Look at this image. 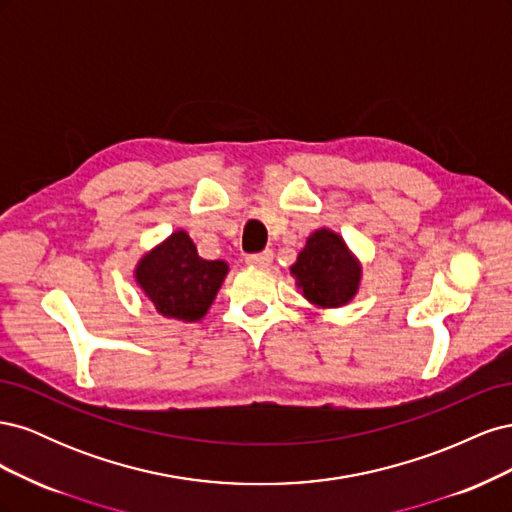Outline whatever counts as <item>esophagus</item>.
Segmentation results:
<instances>
[{
  "label": "esophagus",
  "instance_id": "esophagus-1",
  "mask_svg": "<svg viewBox=\"0 0 512 512\" xmlns=\"http://www.w3.org/2000/svg\"><path fill=\"white\" fill-rule=\"evenodd\" d=\"M273 260V252L265 250V252H258V254H250L245 258L247 265H254V267H269Z\"/></svg>",
  "mask_w": 512,
  "mask_h": 512
}]
</instances>
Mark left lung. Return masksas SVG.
<instances>
[{"label":"left lung","mask_w":512,"mask_h":512,"mask_svg":"<svg viewBox=\"0 0 512 512\" xmlns=\"http://www.w3.org/2000/svg\"><path fill=\"white\" fill-rule=\"evenodd\" d=\"M305 297L322 307L348 303L361 280V267L342 237L331 230H316L307 239L297 262L290 267Z\"/></svg>","instance_id":"obj_1"}]
</instances>
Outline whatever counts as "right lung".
Here are the masks:
<instances>
[{
	"label": "right lung",
	"instance_id": "add662e5",
	"mask_svg": "<svg viewBox=\"0 0 512 512\" xmlns=\"http://www.w3.org/2000/svg\"><path fill=\"white\" fill-rule=\"evenodd\" d=\"M226 273L224 260L200 258L188 232L177 230L138 262L136 280L162 316L196 322L207 314Z\"/></svg>",
	"mask_w": 512,
	"mask_h": 512
}]
</instances>
